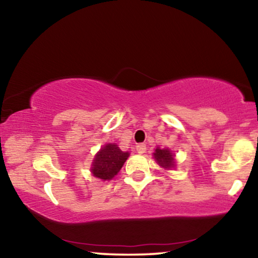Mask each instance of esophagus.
Masks as SVG:
<instances>
[{
    "mask_svg": "<svg viewBox=\"0 0 258 258\" xmlns=\"http://www.w3.org/2000/svg\"><path fill=\"white\" fill-rule=\"evenodd\" d=\"M136 151L139 154H144L147 151V146H146V144H143V143L137 144V146H136Z\"/></svg>",
    "mask_w": 258,
    "mask_h": 258,
    "instance_id": "obj_1",
    "label": "esophagus"
}]
</instances>
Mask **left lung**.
I'll list each match as a JSON object with an SVG mask.
<instances>
[{
  "label": "left lung",
  "instance_id": "left-lung-1",
  "mask_svg": "<svg viewBox=\"0 0 258 258\" xmlns=\"http://www.w3.org/2000/svg\"><path fill=\"white\" fill-rule=\"evenodd\" d=\"M155 160L158 162V164L162 165L163 168H170L174 165V155L169 149H160L157 148L154 154Z\"/></svg>",
  "mask_w": 258,
  "mask_h": 258
}]
</instances>
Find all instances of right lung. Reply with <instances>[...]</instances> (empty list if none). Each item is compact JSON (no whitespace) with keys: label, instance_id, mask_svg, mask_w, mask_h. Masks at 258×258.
Here are the masks:
<instances>
[{"label":"right lung","instance_id":"right-lung-1","mask_svg":"<svg viewBox=\"0 0 258 258\" xmlns=\"http://www.w3.org/2000/svg\"><path fill=\"white\" fill-rule=\"evenodd\" d=\"M128 156L129 153H123L116 144H107L95 156L91 172L95 177L104 181L111 179L121 170Z\"/></svg>","mask_w":258,"mask_h":258}]
</instances>
